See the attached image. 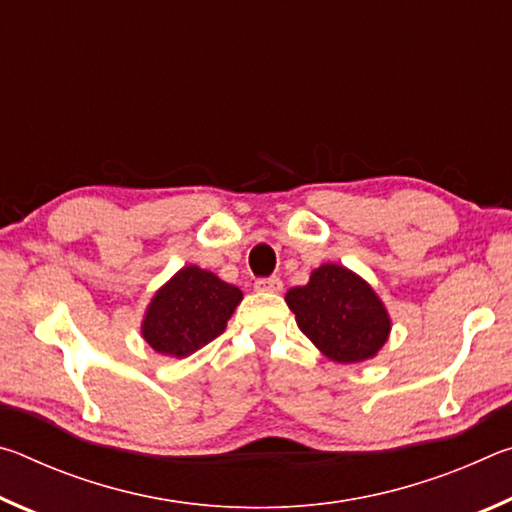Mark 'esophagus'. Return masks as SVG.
<instances>
[{"instance_id":"1","label":"esophagus","mask_w":512,"mask_h":512,"mask_svg":"<svg viewBox=\"0 0 512 512\" xmlns=\"http://www.w3.org/2000/svg\"><path fill=\"white\" fill-rule=\"evenodd\" d=\"M257 291H266V293H277L282 291V280L280 277H259L255 282Z\"/></svg>"}]
</instances>
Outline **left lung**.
<instances>
[{"instance_id": "left-lung-1", "label": "left lung", "mask_w": 512, "mask_h": 512, "mask_svg": "<svg viewBox=\"0 0 512 512\" xmlns=\"http://www.w3.org/2000/svg\"><path fill=\"white\" fill-rule=\"evenodd\" d=\"M302 334L336 363L372 359L388 341L391 318L366 280L339 264H323L305 287L287 291Z\"/></svg>"}]
</instances>
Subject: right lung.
I'll list each match as a JSON object with an SVG mask.
<instances>
[{
	"instance_id": "right-lung-1",
	"label": "right lung",
	"mask_w": 512,
	"mask_h": 512,
	"mask_svg": "<svg viewBox=\"0 0 512 512\" xmlns=\"http://www.w3.org/2000/svg\"><path fill=\"white\" fill-rule=\"evenodd\" d=\"M241 298L244 293L210 271L180 268L146 307L144 341L167 357H189L223 334Z\"/></svg>"
}]
</instances>
